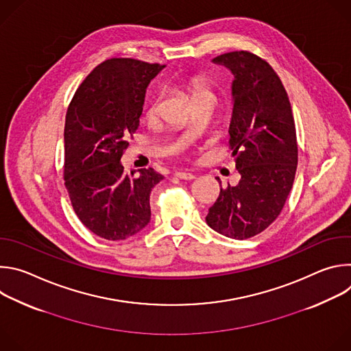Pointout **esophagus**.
Wrapping results in <instances>:
<instances>
[{
    "label": "esophagus",
    "mask_w": 351,
    "mask_h": 351,
    "mask_svg": "<svg viewBox=\"0 0 351 351\" xmlns=\"http://www.w3.org/2000/svg\"><path fill=\"white\" fill-rule=\"evenodd\" d=\"M175 176L182 180H193L195 178L193 173H187V172H176Z\"/></svg>",
    "instance_id": "34e87169"
}]
</instances>
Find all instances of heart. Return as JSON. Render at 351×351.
I'll use <instances>...</instances> for the list:
<instances>
[{
  "label": "heart",
  "mask_w": 351,
  "mask_h": 351,
  "mask_svg": "<svg viewBox=\"0 0 351 351\" xmlns=\"http://www.w3.org/2000/svg\"><path fill=\"white\" fill-rule=\"evenodd\" d=\"M187 88L191 94L193 101H195V99H199V98H204V97H214L215 98L211 83L206 76L199 75V76L191 77L189 84H187ZM160 107H161V95H157L152 99V103H149L148 107H147V111H145L147 118L148 119L157 118L158 114H160Z\"/></svg>",
  "instance_id": "heart-1"
}]
</instances>
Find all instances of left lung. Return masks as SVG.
<instances>
[{
  "instance_id": "left-lung-1",
  "label": "left lung",
  "mask_w": 351,
  "mask_h": 351,
  "mask_svg": "<svg viewBox=\"0 0 351 351\" xmlns=\"http://www.w3.org/2000/svg\"><path fill=\"white\" fill-rule=\"evenodd\" d=\"M213 62L234 76L229 147L241 178L221 187L206 221L215 232L244 240L279 217L291 190L298 156L294 118L282 80L265 60L232 51Z\"/></svg>"
}]
</instances>
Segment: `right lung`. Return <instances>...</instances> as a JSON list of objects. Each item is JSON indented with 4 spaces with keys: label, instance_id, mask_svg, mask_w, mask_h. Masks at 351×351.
<instances>
[{
    "label": "right lung",
    "instance_id": "obj_1",
    "mask_svg": "<svg viewBox=\"0 0 351 351\" xmlns=\"http://www.w3.org/2000/svg\"><path fill=\"white\" fill-rule=\"evenodd\" d=\"M165 65L110 58L75 91L65 118L64 179L80 222L107 240H125L152 218L149 193L164 176L153 168L136 176L121 164L138 128L144 95Z\"/></svg>",
    "mask_w": 351,
    "mask_h": 351
}]
</instances>
